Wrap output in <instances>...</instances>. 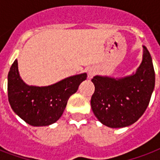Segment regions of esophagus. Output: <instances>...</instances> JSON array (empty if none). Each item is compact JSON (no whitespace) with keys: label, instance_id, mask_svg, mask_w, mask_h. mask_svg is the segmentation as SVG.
Segmentation results:
<instances>
[{"label":"esophagus","instance_id":"esophagus-1","mask_svg":"<svg viewBox=\"0 0 160 160\" xmlns=\"http://www.w3.org/2000/svg\"><path fill=\"white\" fill-rule=\"evenodd\" d=\"M96 73H97V70L95 69V68H91V69H90L89 71H88V75H89L90 77H92L93 75H95Z\"/></svg>","mask_w":160,"mask_h":160}]
</instances>
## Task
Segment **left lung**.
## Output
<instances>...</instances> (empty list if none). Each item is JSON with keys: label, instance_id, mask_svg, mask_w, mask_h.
I'll return each instance as SVG.
<instances>
[{"label": "left lung", "instance_id": "1", "mask_svg": "<svg viewBox=\"0 0 160 160\" xmlns=\"http://www.w3.org/2000/svg\"><path fill=\"white\" fill-rule=\"evenodd\" d=\"M91 108L98 120L109 128L131 125L149 105L155 84L151 55L143 46V59L135 72L124 77L95 75Z\"/></svg>", "mask_w": 160, "mask_h": 160}]
</instances>
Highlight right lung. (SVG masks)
<instances>
[{
  "label": "right lung",
  "instance_id": "obj_1",
  "mask_svg": "<svg viewBox=\"0 0 160 160\" xmlns=\"http://www.w3.org/2000/svg\"><path fill=\"white\" fill-rule=\"evenodd\" d=\"M87 74L72 75L47 86L29 85L20 76L15 60L8 73L7 91L11 109L32 126H47L57 121L70 95L77 91Z\"/></svg>",
  "mask_w": 160,
  "mask_h": 160
}]
</instances>
